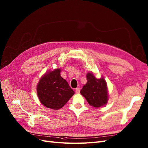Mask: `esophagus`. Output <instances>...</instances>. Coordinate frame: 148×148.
<instances>
[{
    "label": "esophagus",
    "mask_w": 148,
    "mask_h": 148,
    "mask_svg": "<svg viewBox=\"0 0 148 148\" xmlns=\"http://www.w3.org/2000/svg\"><path fill=\"white\" fill-rule=\"evenodd\" d=\"M75 91H76V93H77V94H79V93H80V88H76Z\"/></svg>",
    "instance_id": "34e87169"
}]
</instances>
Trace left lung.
<instances>
[{"label":"left lung","instance_id":"8db88e82","mask_svg":"<svg viewBox=\"0 0 148 148\" xmlns=\"http://www.w3.org/2000/svg\"><path fill=\"white\" fill-rule=\"evenodd\" d=\"M86 84L81 90V94L90 105L94 108L105 105L108 101L107 84L103 77L97 79L92 73L86 74Z\"/></svg>","mask_w":148,"mask_h":148}]
</instances>
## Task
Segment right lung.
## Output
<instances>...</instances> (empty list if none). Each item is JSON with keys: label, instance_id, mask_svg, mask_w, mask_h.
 I'll return each mask as SVG.
<instances>
[{"label": "right lung", "instance_id": "add662e5", "mask_svg": "<svg viewBox=\"0 0 148 148\" xmlns=\"http://www.w3.org/2000/svg\"><path fill=\"white\" fill-rule=\"evenodd\" d=\"M60 69L48 71L37 85V94L42 105L54 110L63 107L75 94L67 82L60 75Z\"/></svg>", "mask_w": 148, "mask_h": 148}]
</instances>
